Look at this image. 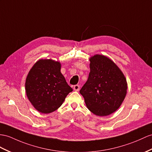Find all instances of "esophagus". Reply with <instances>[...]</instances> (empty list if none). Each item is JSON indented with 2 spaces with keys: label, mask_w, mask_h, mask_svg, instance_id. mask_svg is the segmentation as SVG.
<instances>
[{
  "label": "esophagus",
  "mask_w": 152,
  "mask_h": 152,
  "mask_svg": "<svg viewBox=\"0 0 152 152\" xmlns=\"http://www.w3.org/2000/svg\"><path fill=\"white\" fill-rule=\"evenodd\" d=\"M79 88H80V86H79V85L77 84V85H75V86H74L73 90H75V91H79Z\"/></svg>",
  "instance_id": "34e87169"
}]
</instances>
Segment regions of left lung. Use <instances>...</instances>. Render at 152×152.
Segmentation results:
<instances>
[{
	"label": "left lung",
	"mask_w": 152,
	"mask_h": 152,
	"mask_svg": "<svg viewBox=\"0 0 152 152\" xmlns=\"http://www.w3.org/2000/svg\"><path fill=\"white\" fill-rule=\"evenodd\" d=\"M90 72L80 90L88 110L98 116H106L119 108L126 95L127 83L117 66L104 55L90 59Z\"/></svg>",
	"instance_id": "left-lung-1"
}]
</instances>
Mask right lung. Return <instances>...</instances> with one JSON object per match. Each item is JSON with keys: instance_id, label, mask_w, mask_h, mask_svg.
Masks as SVG:
<instances>
[{"instance_id": "add662e5", "label": "right lung", "mask_w": 152, "mask_h": 152, "mask_svg": "<svg viewBox=\"0 0 152 152\" xmlns=\"http://www.w3.org/2000/svg\"><path fill=\"white\" fill-rule=\"evenodd\" d=\"M25 88L29 101L42 113L57 110L73 91L61 72L60 62L50 59L36 62L27 76Z\"/></svg>"}]
</instances>
